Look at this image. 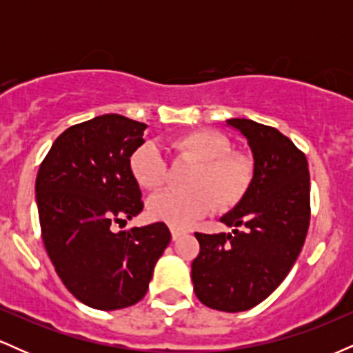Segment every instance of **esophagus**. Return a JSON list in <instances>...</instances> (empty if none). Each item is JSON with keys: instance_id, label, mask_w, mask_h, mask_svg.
Here are the masks:
<instances>
[{"instance_id": "34e87169", "label": "esophagus", "mask_w": 353, "mask_h": 353, "mask_svg": "<svg viewBox=\"0 0 353 353\" xmlns=\"http://www.w3.org/2000/svg\"><path fill=\"white\" fill-rule=\"evenodd\" d=\"M171 236H172V241H177V239H181L182 236H184V232H182V230H179V229H171Z\"/></svg>"}]
</instances>
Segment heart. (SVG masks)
<instances>
[{"label": "heart", "mask_w": 353, "mask_h": 353, "mask_svg": "<svg viewBox=\"0 0 353 353\" xmlns=\"http://www.w3.org/2000/svg\"><path fill=\"white\" fill-rule=\"evenodd\" d=\"M172 151L181 161L196 164L189 174V190H164L148 201V214L171 228H188L216 208L229 210L242 201L254 176L252 159L234 152L225 136L210 129H194L174 136ZM129 171L141 188L154 190L168 181V163L156 144L144 143L129 156Z\"/></svg>", "instance_id": "b5f03b06"}]
</instances>
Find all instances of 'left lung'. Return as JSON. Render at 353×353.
<instances>
[{"label": "left lung", "instance_id": "left-lung-1", "mask_svg": "<svg viewBox=\"0 0 353 353\" xmlns=\"http://www.w3.org/2000/svg\"><path fill=\"white\" fill-rule=\"evenodd\" d=\"M225 124L247 139L252 182L221 217L232 232L196 234L201 252L190 277L204 305L244 312L281 285L301 254L310 221V176L305 156L275 128L241 117Z\"/></svg>", "mask_w": 353, "mask_h": 353}]
</instances>
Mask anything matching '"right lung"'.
I'll return each mask as SVG.
<instances>
[{
  "label": "right lung",
  "instance_id": "add662e5",
  "mask_svg": "<svg viewBox=\"0 0 353 353\" xmlns=\"http://www.w3.org/2000/svg\"><path fill=\"white\" fill-rule=\"evenodd\" d=\"M148 124L103 114L71 125L36 177L43 242L66 289L84 305L117 310L148 292L154 265L171 242L164 222L112 230L143 210L129 156Z\"/></svg>",
  "mask_w": 353,
  "mask_h": 353
}]
</instances>
